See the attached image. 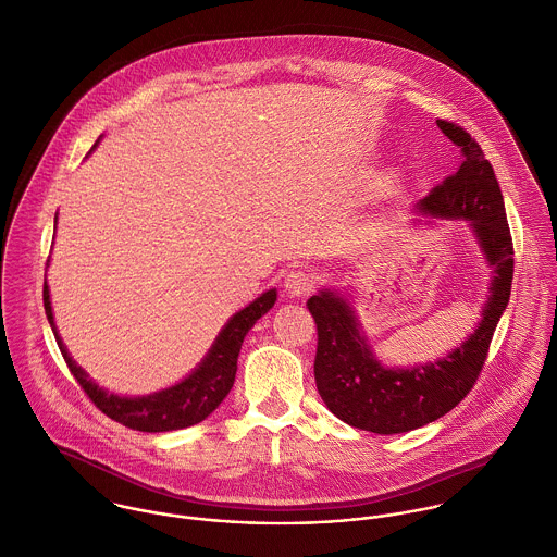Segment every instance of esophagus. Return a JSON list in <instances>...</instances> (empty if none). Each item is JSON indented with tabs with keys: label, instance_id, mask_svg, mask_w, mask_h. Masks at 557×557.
Segmentation results:
<instances>
[{
	"label": "esophagus",
	"instance_id": "obj_1",
	"mask_svg": "<svg viewBox=\"0 0 557 557\" xmlns=\"http://www.w3.org/2000/svg\"><path fill=\"white\" fill-rule=\"evenodd\" d=\"M314 286H317V277L306 269H293L284 280V288L293 297H304V295L312 293Z\"/></svg>",
	"mask_w": 557,
	"mask_h": 557
}]
</instances>
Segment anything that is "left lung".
I'll return each mask as SVG.
<instances>
[{
  "label": "left lung",
  "instance_id": "1",
  "mask_svg": "<svg viewBox=\"0 0 557 557\" xmlns=\"http://www.w3.org/2000/svg\"><path fill=\"white\" fill-rule=\"evenodd\" d=\"M436 123L460 147L462 164L417 208L434 219L471 223L486 262L493 267L491 295L478 330L434 362L388 369L373 356L360 332L356 310L345 297L325 288L306 304L319 336L314 380L321 399L347 425L384 436L423 428L445 417L469 395L482 373L512 290L515 245L495 171L465 127L443 119Z\"/></svg>",
  "mask_w": 557,
  "mask_h": 557
}]
</instances>
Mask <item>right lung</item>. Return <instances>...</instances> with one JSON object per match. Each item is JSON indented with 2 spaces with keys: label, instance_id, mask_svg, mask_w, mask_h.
<instances>
[{
  "label": "right lung",
  "instance_id": "obj_1",
  "mask_svg": "<svg viewBox=\"0 0 557 557\" xmlns=\"http://www.w3.org/2000/svg\"><path fill=\"white\" fill-rule=\"evenodd\" d=\"M275 299H277V293L275 288H271L262 293L256 301H251L247 308L236 312L219 332L214 345L210 347L201 364L180 384L145 397H119V395L106 393L92 380H88L84 369L77 367L75 360L69 356L64 343L55 332L47 282L42 286V306H45L47 321L53 330L55 343L60 347V354L69 371L77 380L82 391L112 421L129 430L149 432V434L190 428L195 423H201L206 417H210L219 408V404L227 397V393L234 386L236 362H238L240 345L247 332L253 327V323L262 314H267L273 308Z\"/></svg>",
  "mask_w": 557,
  "mask_h": 557
}]
</instances>
